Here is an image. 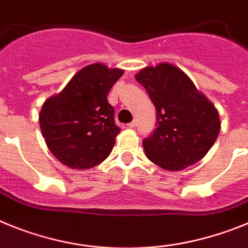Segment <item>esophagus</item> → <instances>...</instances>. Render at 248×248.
Returning <instances> with one entry per match:
<instances>
[{
    "mask_svg": "<svg viewBox=\"0 0 248 248\" xmlns=\"http://www.w3.org/2000/svg\"><path fill=\"white\" fill-rule=\"evenodd\" d=\"M136 124H137L136 121H132V122H130V124H127V127H130V128H135V127H136Z\"/></svg>",
    "mask_w": 248,
    "mask_h": 248,
    "instance_id": "34e87169",
    "label": "esophagus"
}]
</instances>
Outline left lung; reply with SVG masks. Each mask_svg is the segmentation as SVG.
<instances>
[{"mask_svg": "<svg viewBox=\"0 0 248 248\" xmlns=\"http://www.w3.org/2000/svg\"><path fill=\"white\" fill-rule=\"evenodd\" d=\"M136 79L156 107V128L143 140L148 160L180 171L203 158L221 127L214 105L173 64L143 68Z\"/></svg>", "mask_w": 248, "mask_h": 248, "instance_id": "obj_1", "label": "left lung"}]
</instances>
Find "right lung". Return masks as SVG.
<instances>
[{
  "label": "right lung",
  "mask_w": 248,
  "mask_h": 248,
  "mask_svg": "<svg viewBox=\"0 0 248 248\" xmlns=\"http://www.w3.org/2000/svg\"><path fill=\"white\" fill-rule=\"evenodd\" d=\"M124 71L90 64L44 103L40 126L49 151L71 169L100 165L111 154L120 127L107 94Z\"/></svg>",
  "instance_id": "add662e5"
}]
</instances>
